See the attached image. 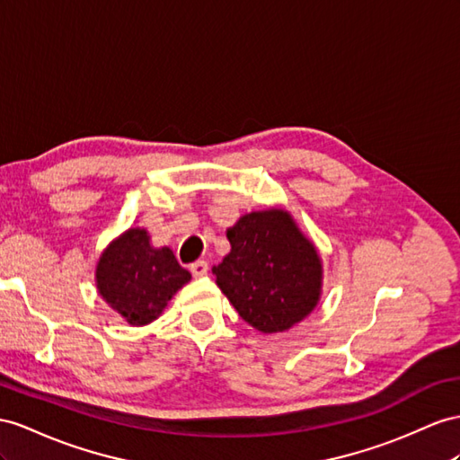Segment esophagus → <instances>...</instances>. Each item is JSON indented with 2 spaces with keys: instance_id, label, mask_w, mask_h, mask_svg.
Instances as JSON below:
<instances>
[{
  "instance_id": "esophagus-1",
  "label": "esophagus",
  "mask_w": 460,
  "mask_h": 460,
  "mask_svg": "<svg viewBox=\"0 0 460 460\" xmlns=\"http://www.w3.org/2000/svg\"><path fill=\"white\" fill-rule=\"evenodd\" d=\"M190 272L194 278H202L208 274V262L206 261H196L194 264H190Z\"/></svg>"
}]
</instances>
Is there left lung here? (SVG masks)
<instances>
[{"instance_id":"8db88e82","label":"left lung","mask_w":460,"mask_h":460,"mask_svg":"<svg viewBox=\"0 0 460 460\" xmlns=\"http://www.w3.org/2000/svg\"><path fill=\"white\" fill-rule=\"evenodd\" d=\"M227 239L231 252L211 272L244 323L274 334L311 314L321 299L323 261L289 211H251Z\"/></svg>"}]
</instances>
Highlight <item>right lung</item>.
<instances>
[{
    "instance_id": "right-lung-1",
    "label": "right lung",
    "mask_w": 460,
    "mask_h": 460,
    "mask_svg": "<svg viewBox=\"0 0 460 460\" xmlns=\"http://www.w3.org/2000/svg\"><path fill=\"white\" fill-rule=\"evenodd\" d=\"M190 278L169 246H151L149 233L139 227L114 239L102 251L95 270L101 297L132 326L155 321Z\"/></svg>"
}]
</instances>
